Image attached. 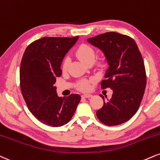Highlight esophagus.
<instances>
[{"mask_svg":"<svg viewBox=\"0 0 160 160\" xmlns=\"http://www.w3.org/2000/svg\"><path fill=\"white\" fill-rule=\"evenodd\" d=\"M92 95H90V94H84V95H82V98H91L92 97Z\"/></svg>","mask_w":160,"mask_h":160,"instance_id":"obj_1","label":"esophagus"}]
</instances>
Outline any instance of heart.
<instances>
[{"mask_svg": "<svg viewBox=\"0 0 160 160\" xmlns=\"http://www.w3.org/2000/svg\"><path fill=\"white\" fill-rule=\"evenodd\" d=\"M76 56L80 59L82 62L88 65H92L95 62L96 57L95 50L92 47V46L82 44L77 49ZM103 62L102 60H98L96 62V64L98 65H101ZM69 63H70V59L68 57H65L63 59L62 63V71L63 72H67L68 68ZM91 80H81L78 83V88L81 91H88L90 88V83H91Z\"/></svg>", "mask_w": 160, "mask_h": 160, "instance_id": "obj_1", "label": "heart"}]
</instances>
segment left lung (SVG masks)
<instances>
[{
  "label": "left lung",
  "mask_w": 160,
  "mask_h": 160,
  "mask_svg": "<svg viewBox=\"0 0 160 160\" xmlns=\"http://www.w3.org/2000/svg\"><path fill=\"white\" fill-rule=\"evenodd\" d=\"M104 53L109 68L102 80V88L113 94L108 102L96 112L98 118L107 126L128 122L139 108L146 86V72L142 54L130 36L115 32L100 34L87 39Z\"/></svg>",
  "instance_id": "left-lung-1"
}]
</instances>
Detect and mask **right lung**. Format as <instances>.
I'll use <instances>...</instances> for the list:
<instances>
[{
	"label": "right lung",
	"instance_id": "1",
	"mask_svg": "<svg viewBox=\"0 0 160 160\" xmlns=\"http://www.w3.org/2000/svg\"><path fill=\"white\" fill-rule=\"evenodd\" d=\"M76 37H43L28 46L21 62L20 86L29 110L43 124L57 128L72 118L80 97H59L56 78L62 74L61 63Z\"/></svg>",
	"mask_w": 160,
	"mask_h": 160
}]
</instances>
